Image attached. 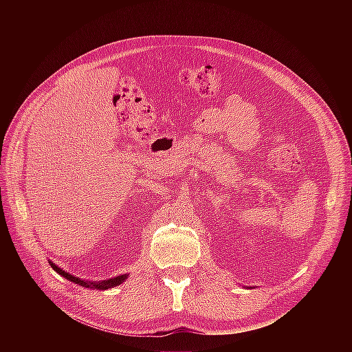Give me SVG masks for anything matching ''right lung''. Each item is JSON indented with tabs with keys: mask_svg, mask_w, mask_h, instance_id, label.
I'll use <instances>...</instances> for the list:
<instances>
[{
	"mask_svg": "<svg viewBox=\"0 0 352 352\" xmlns=\"http://www.w3.org/2000/svg\"><path fill=\"white\" fill-rule=\"evenodd\" d=\"M48 263H50V266L53 267V270H54V272H57L60 276L65 277L67 280H69V281H72V283H75V284H79V285H82V287H86V288H94V289H109V288L117 287V285L122 284V283L128 278V276H129L128 273H125V274H120V276L111 277V278H109V280H102V281H89V280H82V278H79V277H76V276H74V274H71V273H68V272L63 270L61 267H58V266H57L54 262H52V261H48Z\"/></svg>",
	"mask_w": 352,
	"mask_h": 352,
	"instance_id": "obj_1",
	"label": "right lung"
}]
</instances>
